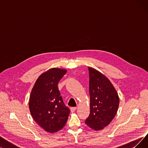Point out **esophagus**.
Instances as JSON below:
<instances>
[{"instance_id":"esophagus-1","label":"esophagus","mask_w":148,"mask_h":148,"mask_svg":"<svg viewBox=\"0 0 148 148\" xmlns=\"http://www.w3.org/2000/svg\"><path fill=\"white\" fill-rule=\"evenodd\" d=\"M76 109H77V107H71V112L72 113H74L76 110Z\"/></svg>"}]
</instances>
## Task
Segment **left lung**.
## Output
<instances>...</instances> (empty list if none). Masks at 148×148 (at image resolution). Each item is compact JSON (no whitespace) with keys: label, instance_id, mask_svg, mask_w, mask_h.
<instances>
[{"label":"left lung","instance_id":"8db88e82","mask_svg":"<svg viewBox=\"0 0 148 148\" xmlns=\"http://www.w3.org/2000/svg\"><path fill=\"white\" fill-rule=\"evenodd\" d=\"M89 73L90 114L85 123L99 131L108 125L117 113L119 98L107 77L98 70L88 67Z\"/></svg>","mask_w":148,"mask_h":148}]
</instances>
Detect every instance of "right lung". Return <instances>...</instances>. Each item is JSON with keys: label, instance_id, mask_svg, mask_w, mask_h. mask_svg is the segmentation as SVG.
<instances>
[{"label": "right lung", "instance_id": "obj_1", "mask_svg": "<svg viewBox=\"0 0 148 148\" xmlns=\"http://www.w3.org/2000/svg\"><path fill=\"white\" fill-rule=\"evenodd\" d=\"M66 72V69L59 68L49 69L38 77L30 93V114L38 125L50 133L63 128L70 113L58 86Z\"/></svg>", "mask_w": 148, "mask_h": 148}]
</instances>
